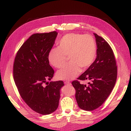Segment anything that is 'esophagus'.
Masks as SVG:
<instances>
[{
  "label": "esophagus",
  "mask_w": 131,
  "mask_h": 131,
  "mask_svg": "<svg viewBox=\"0 0 131 131\" xmlns=\"http://www.w3.org/2000/svg\"><path fill=\"white\" fill-rule=\"evenodd\" d=\"M64 83L66 85H71V83L70 82H68V81H65L64 82Z\"/></svg>",
  "instance_id": "obj_1"
}]
</instances>
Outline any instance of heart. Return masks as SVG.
I'll list each match as a JSON object with an SVG mask.
<instances>
[{
    "label": "heart",
    "mask_w": 131,
    "mask_h": 131,
    "mask_svg": "<svg viewBox=\"0 0 131 131\" xmlns=\"http://www.w3.org/2000/svg\"><path fill=\"white\" fill-rule=\"evenodd\" d=\"M97 47L95 39L90 35L69 33L62 37L58 42V48L52 49L48 55L50 64L60 68L67 62H70L57 73L58 79L71 80L76 77L81 68L85 69L94 61Z\"/></svg>",
    "instance_id": "b5f03b06"
}]
</instances>
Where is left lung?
<instances>
[{
  "mask_svg": "<svg viewBox=\"0 0 131 131\" xmlns=\"http://www.w3.org/2000/svg\"><path fill=\"white\" fill-rule=\"evenodd\" d=\"M94 35L97 48L96 59L77 78L90 82L87 85L80 84L78 80L72 82L78 106L86 111L96 109L104 103L113 90L117 78V66L113 50L102 37Z\"/></svg>",
  "mask_w": 131,
  "mask_h": 131,
  "instance_id": "8db88e82",
  "label": "left lung"
}]
</instances>
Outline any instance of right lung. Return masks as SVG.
I'll return each instance as SVG.
<instances>
[{"label":"right lung","mask_w":131,"mask_h":131,"mask_svg":"<svg viewBox=\"0 0 131 131\" xmlns=\"http://www.w3.org/2000/svg\"><path fill=\"white\" fill-rule=\"evenodd\" d=\"M57 35L55 31L32 35L18 50L13 64L14 80L21 97L32 110L43 115L57 110L64 85L63 81L47 82L54 73L48 55Z\"/></svg>","instance_id":"add662e5"}]
</instances>
